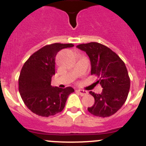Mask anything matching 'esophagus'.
Masks as SVG:
<instances>
[{
  "label": "esophagus",
  "instance_id": "34e87169",
  "mask_svg": "<svg viewBox=\"0 0 146 146\" xmlns=\"http://www.w3.org/2000/svg\"><path fill=\"white\" fill-rule=\"evenodd\" d=\"M77 91L79 93V94L80 96H86V95L88 94L87 91H85V90H82V89H79V90H77Z\"/></svg>",
  "mask_w": 146,
  "mask_h": 146
}]
</instances>
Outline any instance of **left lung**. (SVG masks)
Returning a JSON list of instances; mask_svg holds the SVG:
<instances>
[{
  "label": "left lung",
  "mask_w": 146,
  "mask_h": 146,
  "mask_svg": "<svg viewBox=\"0 0 146 146\" xmlns=\"http://www.w3.org/2000/svg\"><path fill=\"white\" fill-rule=\"evenodd\" d=\"M77 47L88 55L91 74L97 76L96 82L103 88L100 94L89 92L95 102L88 110L96 116H110L123 106L129 91L130 79L124 62L109 47L97 42L81 44Z\"/></svg>",
  "instance_id": "left-lung-1"
}]
</instances>
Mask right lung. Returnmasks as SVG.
I'll return each mask as SVG.
<instances>
[{"label":"right lung","mask_w":146,"mask_h":146,"mask_svg":"<svg viewBox=\"0 0 146 146\" xmlns=\"http://www.w3.org/2000/svg\"><path fill=\"white\" fill-rule=\"evenodd\" d=\"M72 47V44L46 45L31 55L23 65L19 77V91L27 108L35 114L49 117L60 113L69 95L74 91L72 87L51 86L57 53Z\"/></svg>","instance_id":"right-lung-1"}]
</instances>
